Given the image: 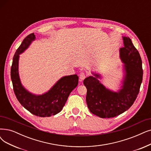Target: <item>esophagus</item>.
<instances>
[{"label":"esophagus","mask_w":151,"mask_h":151,"mask_svg":"<svg viewBox=\"0 0 151 151\" xmlns=\"http://www.w3.org/2000/svg\"><path fill=\"white\" fill-rule=\"evenodd\" d=\"M87 75L84 72H81L80 74H79V79H80V81H82L86 77Z\"/></svg>","instance_id":"34e87169"}]
</instances>
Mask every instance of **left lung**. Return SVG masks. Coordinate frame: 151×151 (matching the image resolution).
Listing matches in <instances>:
<instances>
[{
    "label": "left lung",
    "mask_w": 151,
    "mask_h": 151,
    "mask_svg": "<svg viewBox=\"0 0 151 151\" xmlns=\"http://www.w3.org/2000/svg\"><path fill=\"white\" fill-rule=\"evenodd\" d=\"M124 47L120 49V58L124 63L126 75L122 89L111 92L96 77L89 76L83 81L87 89L86 101L90 111L102 118H113L123 113L134 104L139 92L143 70L139 53L129 38L123 37Z\"/></svg>",
    "instance_id": "8db88e82"
}]
</instances>
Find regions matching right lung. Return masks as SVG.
Returning a JSON list of instances; mask_svg holds the SVG:
<instances>
[{
	"label": "right lung",
	"mask_w": 151,
	"mask_h": 151,
	"mask_svg": "<svg viewBox=\"0 0 151 151\" xmlns=\"http://www.w3.org/2000/svg\"><path fill=\"white\" fill-rule=\"evenodd\" d=\"M35 39L34 33L29 34L17 50L11 67V79L16 97L24 108L34 115L49 117L62 110L69 94L77 86L79 77L76 74L63 77L50 90L42 95H35L28 92L21 84L18 64L20 54L25 51Z\"/></svg>",
	"instance_id": "1"
}]
</instances>
